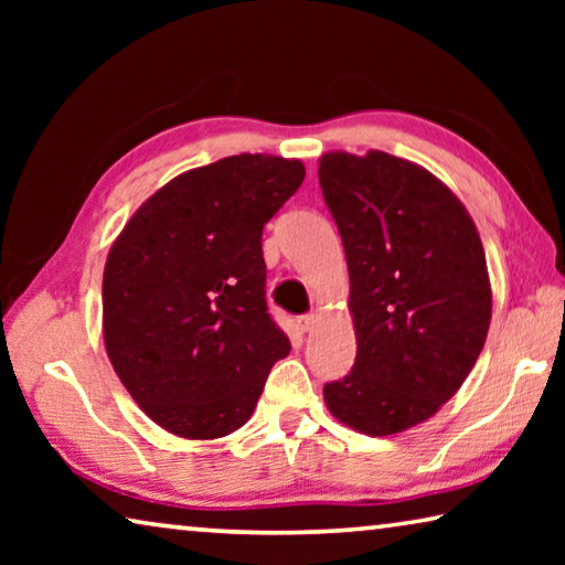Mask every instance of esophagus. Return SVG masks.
Returning <instances> with one entry per match:
<instances>
[{
  "label": "esophagus",
  "instance_id": "34e87169",
  "mask_svg": "<svg viewBox=\"0 0 565 565\" xmlns=\"http://www.w3.org/2000/svg\"><path fill=\"white\" fill-rule=\"evenodd\" d=\"M319 323V317L317 313H306V317H299L296 319V327H299L301 331H311L313 327H317Z\"/></svg>",
  "mask_w": 565,
  "mask_h": 565
}]
</instances>
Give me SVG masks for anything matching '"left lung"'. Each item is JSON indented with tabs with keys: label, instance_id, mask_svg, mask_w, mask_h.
<instances>
[{
	"label": "left lung",
	"instance_id": "8db88e82",
	"mask_svg": "<svg viewBox=\"0 0 565 565\" xmlns=\"http://www.w3.org/2000/svg\"><path fill=\"white\" fill-rule=\"evenodd\" d=\"M319 184L347 252L356 331V363L323 386V401L359 434L408 431L461 388L483 349L481 236L441 179L386 151H327Z\"/></svg>",
	"mask_w": 565,
	"mask_h": 565
}]
</instances>
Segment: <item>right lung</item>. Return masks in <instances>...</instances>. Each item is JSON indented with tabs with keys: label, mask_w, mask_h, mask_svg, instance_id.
I'll return each instance as SVG.
<instances>
[{
	"label": "right lung",
	"mask_w": 565,
	"mask_h": 565,
	"mask_svg": "<svg viewBox=\"0 0 565 565\" xmlns=\"http://www.w3.org/2000/svg\"><path fill=\"white\" fill-rule=\"evenodd\" d=\"M299 159L236 154L154 191L114 238L102 281L104 347L124 388L189 441L252 418L291 351L264 299V224L301 186Z\"/></svg>",
	"instance_id": "1"
}]
</instances>
